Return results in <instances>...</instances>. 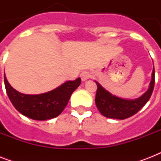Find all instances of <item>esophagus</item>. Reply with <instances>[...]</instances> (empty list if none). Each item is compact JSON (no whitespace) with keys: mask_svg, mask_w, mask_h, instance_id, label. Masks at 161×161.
Masks as SVG:
<instances>
[{"mask_svg":"<svg viewBox=\"0 0 161 161\" xmlns=\"http://www.w3.org/2000/svg\"><path fill=\"white\" fill-rule=\"evenodd\" d=\"M91 77V74L90 73H88V72H87V71H84V72H83V73H81L80 74V78L81 79H82V81H87L88 79H89Z\"/></svg>","mask_w":161,"mask_h":161,"instance_id":"obj_1","label":"esophagus"}]
</instances>
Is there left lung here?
<instances>
[{
    "label": "left lung",
    "mask_w": 161,
    "mask_h": 161,
    "mask_svg": "<svg viewBox=\"0 0 161 161\" xmlns=\"http://www.w3.org/2000/svg\"><path fill=\"white\" fill-rule=\"evenodd\" d=\"M94 82L98 87L95 103L101 114L109 119H125L135 114L150 99L155 86V68H153L151 81L148 90L140 97L135 99L119 98L108 92L98 82Z\"/></svg>",
    "instance_id": "8db88e82"
}]
</instances>
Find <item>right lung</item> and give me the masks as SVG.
<instances>
[{
    "label": "right lung",
    "mask_w": 161,
    "mask_h": 161,
    "mask_svg": "<svg viewBox=\"0 0 161 161\" xmlns=\"http://www.w3.org/2000/svg\"><path fill=\"white\" fill-rule=\"evenodd\" d=\"M6 93L16 109L34 120H47L58 117L68 104L73 91L80 85L81 78L66 81L58 88L40 94H25L11 86L4 75Z\"/></svg>",
    "instance_id": "add662e5"
}]
</instances>
